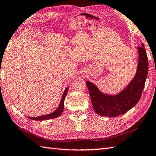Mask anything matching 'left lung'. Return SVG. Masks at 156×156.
I'll list each match as a JSON object with an SVG mask.
<instances>
[{"mask_svg": "<svg viewBox=\"0 0 156 156\" xmlns=\"http://www.w3.org/2000/svg\"><path fill=\"white\" fill-rule=\"evenodd\" d=\"M139 62L134 78L120 93L112 96L102 93L91 82L87 81L92 107L97 114L115 117L125 113L136 105L141 97L148 72V59L144 45L138 47Z\"/></svg>", "mask_w": 156, "mask_h": 156, "instance_id": "1", "label": "left lung"}]
</instances>
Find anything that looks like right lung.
<instances>
[{
	"mask_svg": "<svg viewBox=\"0 0 156 156\" xmlns=\"http://www.w3.org/2000/svg\"><path fill=\"white\" fill-rule=\"evenodd\" d=\"M68 90V88H66V90L64 92V94H63L62 98L61 99L60 103H59L58 108L56 110L53 112L52 113H50L49 115H43V116H39V117H29L30 119H32V120H35V121H44V120H48V119H54L59 117V115L62 114V112H63V110H64V100L65 98L66 97V94H67V92Z\"/></svg>",
	"mask_w": 156,
	"mask_h": 156,
	"instance_id": "obj_1",
	"label": "right lung"
}]
</instances>
